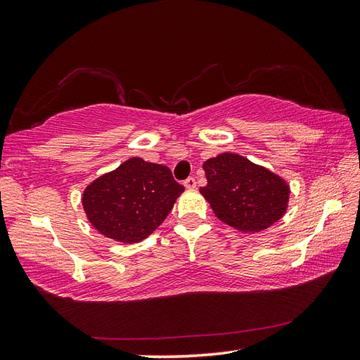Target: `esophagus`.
<instances>
[{"label": "esophagus", "instance_id": "34e87169", "mask_svg": "<svg viewBox=\"0 0 360 360\" xmlns=\"http://www.w3.org/2000/svg\"><path fill=\"white\" fill-rule=\"evenodd\" d=\"M184 186H186V188H195V187H196V179H195V178H188V179H186Z\"/></svg>", "mask_w": 360, "mask_h": 360}]
</instances>
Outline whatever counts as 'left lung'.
I'll return each mask as SVG.
<instances>
[{
    "label": "left lung",
    "instance_id": "left-lung-1",
    "mask_svg": "<svg viewBox=\"0 0 360 360\" xmlns=\"http://www.w3.org/2000/svg\"><path fill=\"white\" fill-rule=\"evenodd\" d=\"M207 186L200 192L213 213L236 231L257 233L288 210L290 188L281 176L236 153H221L202 165Z\"/></svg>",
    "mask_w": 360,
    "mask_h": 360
}]
</instances>
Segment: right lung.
I'll return each mask as SVG.
<instances>
[{"instance_id": "1", "label": "right lung", "mask_w": 360, "mask_h": 360, "mask_svg": "<svg viewBox=\"0 0 360 360\" xmlns=\"http://www.w3.org/2000/svg\"><path fill=\"white\" fill-rule=\"evenodd\" d=\"M184 187L170 168L129 158L83 190L82 205L97 232L119 243H139L164 223Z\"/></svg>"}]
</instances>
